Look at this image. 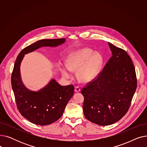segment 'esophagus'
<instances>
[{"label": "esophagus", "instance_id": "34e87169", "mask_svg": "<svg viewBox=\"0 0 147 147\" xmlns=\"http://www.w3.org/2000/svg\"><path fill=\"white\" fill-rule=\"evenodd\" d=\"M75 92H76V93H78V92H80V88L79 87V86H76L75 88Z\"/></svg>", "mask_w": 147, "mask_h": 147}]
</instances>
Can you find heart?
I'll list each match as a JSON object with an SVG mask.
<instances>
[{
	"label": "heart",
	"instance_id": "heart-1",
	"mask_svg": "<svg viewBox=\"0 0 147 147\" xmlns=\"http://www.w3.org/2000/svg\"><path fill=\"white\" fill-rule=\"evenodd\" d=\"M103 63L101 54L89 48H83L69 54L65 60L67 68L71 71H77V77L83 82H89L95 79ZM67 68L62 67L61 70L65 76H68Z\"/></svg>",
	"mask_w": 147,
	"mask_h": 147
}]
</instances>
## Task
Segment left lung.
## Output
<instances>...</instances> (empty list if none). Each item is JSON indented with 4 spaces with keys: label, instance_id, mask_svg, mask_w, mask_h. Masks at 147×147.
Here are the masks:
<instances>
[{
    "label": "left lung",
    "instance_id": "8db88e82",
    "mask_svg": "<svg viewBox=\"0 0 147 147\" xmlns=\"http://www.w3.org/2000/svg\"><path fill=\"white\" fill-rule=\"evenodd\" d=\"M112 57L98 78L81 91L85 117L100 126L120 120L127 112L136 91L137 80L127 52L109 42Z\"/></svg>",
    "mask_w": 147,
    "mask_h": 147
}]
</instances>
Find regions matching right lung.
Returning a JSON list of instances; mask_svg holds the SVG:
<instances>
[{
	"label": "right lung",
	"instance_id": "1",
	"mask_svg": "<svg viewBox=\"0 0 147 147\" xmlns=\"http://www.w3.org/2000/svg\"><path fill=\"white\" fill-rule=\"evenodd\" d=\"M65 38L42 39L23 49L15 62L11 84L18 110L23 117L34 124L45 126L58 120L74 94V86H62L52 79L38 91L27 89L22 83L20 65L24 55L42 48L57 47L63 44Z\"/></svg>",
	"mask_w": 147,
	"mask_h": 147
}]
</instances>
